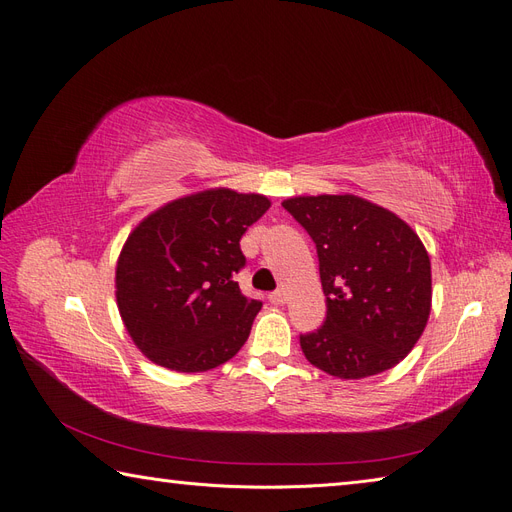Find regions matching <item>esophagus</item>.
<instances>
[{"mask_svg": "<svg viewBox=\"0 0 512 512\" xmlns=\"http://www.w3.org/2000/svg\"><path fill=\"white\" fill-rule=\"evenodd\" d=\"M269 301H271L273 305H284V303H286V292H284V290L271 292V294H269Z\"/></svg>", "mask_w": 512, "mask_h": 512, "instance_id": "34e87169", "label": "esophagus"}]
</instances>
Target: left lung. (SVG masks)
Returning <instances> with one entry per match:
<instances>
[{
	"mask_svg": "<svg viewBox=\"0 0 512 512\" xmlns=\"http://www.w3.org/2000/svg\"><path fill=\"white\" fill-rule=\"evenodd\" d=\"M284 209L314 239L327 320L301 335L314 367L361 380L395 367L431 312V262L416 232L354 194L294 196Z\"/></svg>",
	"mask_w": 512,
	"mask_h": 512,
	"instance_id": "8db88e82",
	"label": "left lung"
}]
</instances>
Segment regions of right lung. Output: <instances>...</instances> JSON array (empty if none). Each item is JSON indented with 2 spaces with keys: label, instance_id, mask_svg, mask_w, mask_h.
<instances>
[{
  "label": "right lung",
  "instance_id": "right-lung-1",
  "mask_svg": "<svg viewBox=\"0 0 512 512\" xmlns=\"http://www.w3.org/2000/svg\"><path fill=\"white\" fill-rule=\"evenodd\" d=\"M271 200L211 188L149 213L121 247L117 307L149 361L181 374L226 363L247 342L262 303L235 282L241 237Z\"/></svg>",
  "mask_w": 512,
  "mask_h": 512
}]
</instances>
